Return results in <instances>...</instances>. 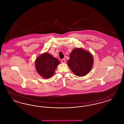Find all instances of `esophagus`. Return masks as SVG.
Masks as SVG:
<instances>
[{"instance_id":"1","label":"esophagus","mask_w":124,"mask_h":124,"mask_svg":"<svg viewBox=\"0 0 124 124\" xmlns=\"http://www.w3.org/2000/svg\"><path fill=\"white\" fill-rule=\"evenodd\" d=\"M65 59H61V62L62 63H65Z\"/></svg>"}]
</instances>
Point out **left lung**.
I'll return each mask as SVG.
<instances>
[{
  "label": "left lung",
  "mask_w": 124,
  "mask_h": 124,
  "mask_svg": "<svg viewBox=\"0 0 124 124\" xmlns=\"http://www.w3.org/2000/svg\"><path fill=\"white\" fill-rule=\"evenodd\" d=\"M67 65L77 76L83 77L91 70L93 58L91 53L83 48L74 49L70 54Z\"/></svg>",
  "instance_id": "8db88e82"
}]
</instances>
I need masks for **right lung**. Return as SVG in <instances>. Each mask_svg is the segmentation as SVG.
<instances>
[{
	"instance_id": "obj_1",
	"label": "right lung",
	"mask_w": 124,
	"mask_h": 124,
	"mask_svg": "<svg viewBox=\"0 0 124 124\" xmlns=\"http://www.w3.org/2000/svg\"><path fill=\"white\" fill-rule=\"evenodd\" d=\"M59 60L48 53H45L38 57L36 59L35 67L38 73L43 78H49L53 77Z\"/></svg>"
}]
</instances>
